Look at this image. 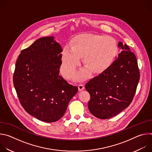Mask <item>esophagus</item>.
I'll list each match as a JSON object with an SVG mask.
<instances>
[{
    "label": "esophagus",
    "instance_id": "obj_1",
    "mask_svg": "<svg viewBox=\"0 0 152 152\" xmlns=\"http://www.w3.org/2000/svg\"><path fill=\"white\" fill-rule=\"evenodd\" d=\"M84 88V85L82 83L80 84H79L78 85V89H79V91H82L83 90Z\"/></svg>",
    "mask_w": 152,
    "mask_h": 152
}]
</instances>
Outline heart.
Here are the masks:
<instances>
[{
  "label": "heart",
  "mask_w": 152,
  "mask_h": 152,
  "mask_svg": "<svg viewBox=\"0 0 152 152\" xmlns=\"http://www.w3.org/2000/svg\"><path fill=\"white\" fill-rule=\"evenodd\" d=\"M118 53V46L115 40L106 35L84 34L76 36L69 46L62 49V70L68 76L75 73L80 64V58L83 64L94 73H102L113 64ZM86 77V74L81 75Z\"/></svg>",
  "instance_id": "1"
}]
</instances>
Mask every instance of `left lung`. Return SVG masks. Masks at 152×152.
<instances>
[{
    "label": "left lung",
    "instance_id": "1",
    "mask_svg": "<svg viewBox=\"0 0 152 152\" xmlns=\"http://www.w3.org/2000/svg\"><path fill=\"white\" fill-rule=\"evenodd\" d=\"M123 51L106 70L89 80L85 88L90 94V113L100 119L115 116L131 103L140 80L137 58L127 45L118 42Z\"/></svg>",
    "mask_w": 152,
    "mask_h": 152
}]
</instances>
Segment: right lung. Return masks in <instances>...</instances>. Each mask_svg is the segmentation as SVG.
Returning <instances> with one entry per match:
<instances>
[{"mask_svg": "<svg viewBox=\"0 0 152 152\" xmlns=\"http://www.w3.org/2000/svg\"><path fill=\"white\" fill-rule=\"evenodd\" d=\"M53 37H42L21 51L13 83L19 101L30 115L55 122L65 114L77 86L59 76L62 48Z\"/></svg>", "mask_w": 152, "mask_h": 152, "instance_id": "1", "label": "right lung"}]
</instances>
